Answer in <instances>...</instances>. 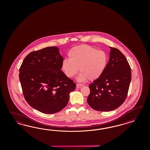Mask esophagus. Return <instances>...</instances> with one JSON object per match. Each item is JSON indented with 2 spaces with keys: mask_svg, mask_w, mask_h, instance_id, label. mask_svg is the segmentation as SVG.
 Wrapping results in <instances>:
<instances>
[{
  "mask_svg": "<svg viewBox=\"0 0 150 150\" xmlns=\"http://www.w3.org/2000/svg\"><path fill=\"white\" fill-rule=\"evenodd\" d=\"M82 86V84L77 83V85H76V87H77V88H81Z\"/></svg>",
  "mask_w": 150,
  "mask_h": 150,
  "instance_id": "esophagus-1",
  "label": "esophagus"
}]
</instances>
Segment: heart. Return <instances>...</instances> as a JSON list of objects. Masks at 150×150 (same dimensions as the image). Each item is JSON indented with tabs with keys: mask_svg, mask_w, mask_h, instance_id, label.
<instances>
[{
	"mask_svg": "<svg viewBox=\"0 0 150 150\" xmlns=\"http://www.w3.org/2000/svg\"><path fill=\"white\" fill-rule=\"evenodd\" d=\"M69 59H64L62 68L70 78L81 72L79 81L95 80L103 74L107 64V56L104 51L97 50L90 45H83L73 47L69 51Z\"/></svg>",
	"mask_w": 150,
	"mask_h": 150,
	"instance_id": "heart-1",
	"label": "heart"
}]
</instances>
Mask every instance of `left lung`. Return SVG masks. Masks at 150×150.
I'll return each instance as SVG.
<instances>
[{"mask_svg": "<svg viewBox=\"0 0 150 150\" xmlns=\"http://www.w3.org/2000/svg\"><path fill=\"white\" fill-rule=\"evenodd\" d=\"M109 60L103 74L89 85L87 103L98 111L118 108L127 98L132 79L127 59L120 50L110 47Z\"/></svg>", "mask_w": 150, "mask_h": 150, "instance_id": "left-lung-1", "label": "left lung"}]
</instances>
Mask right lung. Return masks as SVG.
<instances>
[{
	"label": "right lung",
	"mask_w": 150,
	"mask_h": 150,
	"mask_svg": "<svg viewBox=\"0 0 150 150\" xmlns=\"http://www.w3.org/2000/svg\"><path fill=\"white\" fill-rule=\"evenodd\" d=\"M63 58L57 47H48L27 55L19 70L23 96L32 108L53 114L67 105L76 84L61 70Z\"/></svg>",
	"instance_id": "1"
}]
</instances>
